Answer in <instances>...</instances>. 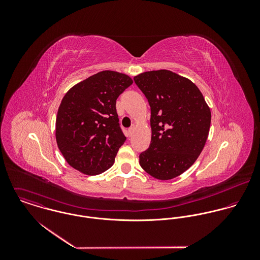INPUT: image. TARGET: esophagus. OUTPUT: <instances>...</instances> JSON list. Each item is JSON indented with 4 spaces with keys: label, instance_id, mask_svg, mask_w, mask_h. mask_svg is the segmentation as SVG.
Masks as SVG:
<instances>
[{
    "label": "esophagus",
    "instance_id": "obj_1",
    "mask_svg": "<svg viewBox=\"0 0 260 260\" xmlns=\"http://www.w3.org/2000/svg\"><path fill=\"white\" fill-rule=\"evenodd\" d=\"M134 130H135V127H134V126H132V127H130V128L128 129V133H129V135H130V136L133 134Z\"/></svg>",
    "mask_w": 260,
    "mask_h": 260
}]
</instances>
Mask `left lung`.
<instances>
[{"instance_id": "left-lung-1", "label": "left lung", "mask_w": 260, "mask_h": 260, "mask_svg": "<svg viewBox=\"0 0 260 260\" xmlns=\"http://www.w3.org/2000/svg\"><path fill=\"white\" fill-rule=\"evenodd\" d=\"M148 100L152 130L149 148L139 163L152 177L175 178L198 158L208 137L211 112L190 80L168 70L134 77Z\"/></svg>"}]
</instances>
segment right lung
Instances as JSON below:
<instances>
[{"label":"right lung","mask_w":260,"mask_h":260,"mask_svg":"<svg viewBox=\"0 0 260 260\" xmlns=\"http://www.w3.org/2000/svg\"><path fill=\"white\" fill-rule=\"evenodd\" d=\"M133 83L125 74L102 71L71 88L56 119V140L66 161L88 175L110 168L126 137L116 100Z\"/></svg>","instance_id":"right-lung-1"}]
</instances>
